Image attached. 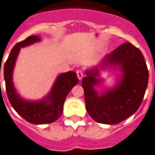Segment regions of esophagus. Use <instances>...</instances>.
I'll return each instance as SVG.
<instances>
[{"label":"esophagus","mask_w":155,"mask_h":155,"mask_svg":"<svg viewBox=\"0 0 155 155\" xmlns=\"http://www.w3.org/2000/svg\"><path fill=\"white\" fill-rule=\"evenodd\" d=\"M76 74H77V77L79 78V80H81V79H83V76H84L83 71H82L81 69H78L77 71H76Z\"/></svg>","instance_id":"obj_1"}]
</instances>
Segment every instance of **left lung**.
I'll use <instances>...</instances> for the list:
<instances>
[{
    "label": "left lung",
    "mask_w": 155,
    "mask_h": 155,
    "mask_svg": "<svg viewBox=\"0 0 155 155\" xmlns=\"http://www.w3.org/2000/svg\"><path fill=\"white\" fill-rule=\"evenodd\" d=\"M120 67L123 72L118 86L99 96L94 86L100 83L96 79L97 69L86 72L82 80L86 107L96 122L117 124L138 110L148 83L149 72L144 58L139 48L131 43L121 44L107 56L104 63Z\"/></svg>",
    "instance_id": "8db88e82"
}]
</instances>
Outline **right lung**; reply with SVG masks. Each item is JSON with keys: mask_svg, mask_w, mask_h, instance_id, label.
Segmentation results:
<instances>
[{"mask_svg": "<svg viewBox=\"0 0 155 155\" xmlns=\"http://www.w3.org/2000/svg\"><path fill=\"white\" fill-rule=\"evenodd\" d=\"M38 36H30L18 42L12 49L4 66L5 87L8 100L15 110L24 119L33 124H48L56 121L63 111L64 100L72 87L79 82L75 72L70 71L58 77L51 91L40 101H25L18 96L12 83V71L20 48L39 41Z\"/></svg>", "mask_w": 155, "mask_h": 155, "instance_id": "right-lung-1", "label": "right lung"}]
</instances>
